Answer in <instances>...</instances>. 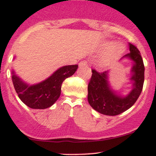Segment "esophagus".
Wrapping results in <instances>:
<instances>
[{"instance_id": "34e87169", "label": "esophagus", "mask_w": 156, "mask_h": 156, "mask_svg": "<svg viewBox=\"0 0 156 156\" xmlns=\"http://www.w3.org/2000/svg\"><path fill=\"white\" fill-rule=\"evenodd\" d=\"M87 65V62L86 60H83L79 63V66L80 67H82V66H85Z\"/></svg>"}]
</instances>
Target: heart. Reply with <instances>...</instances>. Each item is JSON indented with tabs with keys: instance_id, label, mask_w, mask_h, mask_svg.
I'll list each match as a JSON object with an SVG mask.
<instances>
[{
	"instance_id": "obj_1",
	"label": "heart",
	"mask_w": 156,
	"mask_h": 156,
	"mask_svg": "<svg viewBox=\"0 0 156 156\" xmlns=\"http://www.w3.org/2000/svg\"><path fill=\"white\" fill-rule=\"evenodd\" d=\"M111 44H108V47H110ZM125 50V47L122 44H119L117 45H116L113 49L108 54H106L104 56V58L102 59V62L103 64H108L109 62H111L112 61L114 60L115 58H117L118 55L121 54Z\"/></svg>"
}]
</instances>
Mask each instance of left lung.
Listing matches in <instances>:
<instances>
[{
	"label": "left lung",
	"instance_id": "1",
	"mask_svg": "<svg viewBox=\"0 0 156 156\" xmlns=\"http://www.w3.org/2000/svg\"><path fill=\"white\" fill-rule=\"evenodd\" d=\"M130 53L125 55L133 60L134 64L132 68L133 81V89L128 96L122 98L115 94L107 81L108 71L98 72L92 69V77L88 84V101L94 110L102 114L116 116L130 108L140 95L144 80V65L138 48L129 43Z\"/></svg>",
	"mask_w": 156,
	"mask_h": 156
}]
</instances>
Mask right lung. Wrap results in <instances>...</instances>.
Segmentation results:
<instances>
[{"label": "right lung", "mask_w": 156, "mask_h": 156, "mask_svg": "<svg viewBox=\"0 0 156 156\" xmlns=\"http://www.w3.org/2000/svg\"><path fill=\"white\" fill-rule=\"evenodd\" d=\"M78 66L67 65L59 68L44 81L28 86L12 72V82L20 99L31 108L44 109L51 106L61 94L62 84L72 76Z\"/></svg>", "instance_id": "add662e5"}]
</instances>
